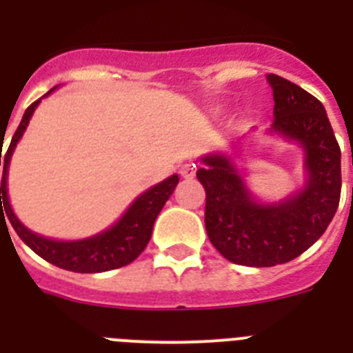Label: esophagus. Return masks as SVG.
Returning <instances> with one entry per match:
<instances>
[{
  "label": "esophagus",
  "mask_w": 353,
  "mask_h": 353,
  "mask_svg": "<svg viewBox=\"0 0 353 353\" xmlns=\"http://www.w3.org/2000/svg\"><path fill=\"white\" fill-rule=\"evenodd\" d=\"M194 173H196V165L191 164V162L180 165V174H182L183 179H193Z\"/></svg>",
  "instance_id": "esophagus-1"
}]
</instances>
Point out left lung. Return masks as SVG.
Listing matches in <instances>:
<instances>
[{
    "instance_id": "1",
    "label": "left lung",
    "mask_w": 353,
    "mask_h": 353,
    "mask_svg": "<svg viewBox=\"0 0 353 353\" xmlns=\"http://www.w3.org/2000/svg\"><path fill=\"white\" fill-rule=\"evenodd\" d=\"M274 95L270 133L305 151L307 182L279 203H260L231 157H202L196 171L205 189V229L223 258L247 267H274L298 258L327 231L341 198V150L323 104L298 84L267 75Z\"/></svg>"
}]
</instances>
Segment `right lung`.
<instances>
[{
	"label": "right lung",
	"instance_id": "obj_1",
	"mask_svg": "<svg viewBox=\"0 0 353 353\" xmlns=\"http://www.w3.org/2000/svg\"><path fill=\"white\" fill-rule=\"evenodd\" d=\"M52 92H54V88L46 93V95H50ZM39 103L41 99L26 108L25 115H23L21 122H19V126H17L16 133H14L7 153L1 155L0 150V165L3 164L0 188V216H3V220H5V215L2 214V209L5 208L7 218L12 223L17 236L37 256H41L43 260L55 265V267L72 270V272H84V274L86 272H106V270L121 269L124 265L137 260L139 254L145 249V245H148V241L151 238V232H153V223H155L159 212L162 211L164 203L170 200L174 188H176V183H179V174H171L170 179L162 180L160 183L148 189L145 193H142L128 208V211L122 214L121 220L115 225L110 227V229H106L104 232H101V234L90 236V238H84V240L59 241L32 232L30 229H26L17 220L12 208H10L7 194V176L10 157H12L17 142H19V139L25 133L26 126L30 122L32 113H34V110H36Z\"/></svg>",
	"mask_w": 353,
	"mask_h": 353
}]
</instances>
